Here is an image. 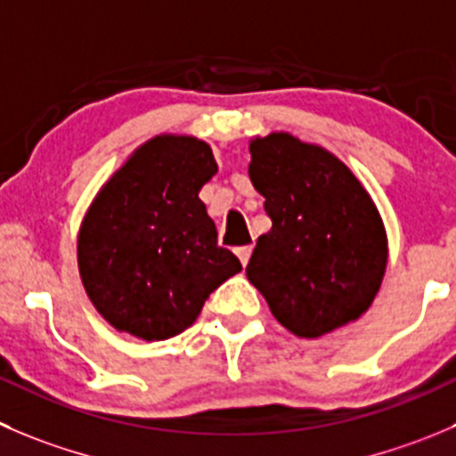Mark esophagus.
Masks as SVG:
<instances>
[{"instance_id": "obj_1", "label": "esophagus", "mask_w": 456, "mask_h": 456, "mask_svg": "<svg viewBox=\"0 0 456 456\" xmlns=\"http://www.w3.org/2000/svg\"><path fill=\"white\" fill-rule=\"evenodd\" d=\"M251 249H254V245H242V247H236V256H238V258H240V263H242V265L249 263Z\"/></svg>"}]
</instances>
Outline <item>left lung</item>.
Returning a JSON list of instances; mask_svg holds the SVG:
<instances>
[{"label": "left lung", "instance_id": "8db88e82", "mask_svg": "<svg viewBox=\"0 0 456 456\" xmlns=\"http://www.w3.org/2000/svg\"><path fill=\"white\" fill-rule=\"evenodd\" d=\"M249 178L272 229L247 278L285 330L316 338L368 312L387 267L372 196L334 153L289 134L249 142Z\"/></svg>", "mask_w": 456, "mask_h": 456}]
</instances>
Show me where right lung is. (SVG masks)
Segmentation results:
<instances>
[{
    "instance_id": "right-lung-1",
    "label": "right lung",
    "mask_w": 456,
    "mask_h": 456,
    "mask_svg": "<svg viewBox=\"0 0 456 456\" xmlns=\"http://www.w3.org/2000/svg\"><path fill=\"white\" fill-rule=\"evenodd\" d=\"M218 171L191 135H156L106 180L82 220L77 267L109 325L144 340L180 334L242 269L198 198Z\"/></svg>"
}]
</instances>
